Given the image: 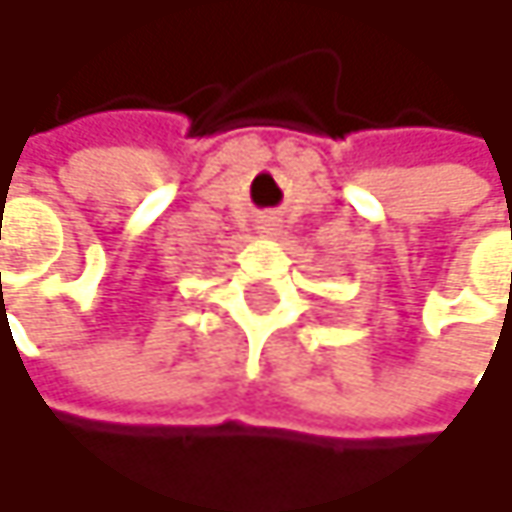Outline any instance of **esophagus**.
<instances>
[{"mask_svg":"<svg viewBox=\"0 0 512 512\" xmlns=\"http://www.w3.org/2000/svg\"><path fill=\"white\" fill-rule=\"evenodd\" d=\"M260 234L263 237H278L281 234V225H278V219H260Z\"/></svg>","mask_w":512,"mask_h":512,"instance_id":"1","label":"esophagus"}]
</instances>
